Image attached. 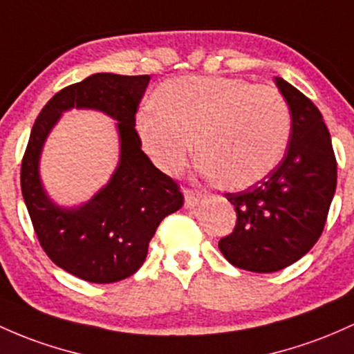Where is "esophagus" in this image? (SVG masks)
Here are the masks:
<instances>
[{"mask_svg":"<svg viewBox=\"0 0 354 354\" xmlns=\"http://www.w3.org/2000/svg\"><path fill=\"white\" fill-rule=\"evenodd\" d=\"M203 198V193L193 192V189H185V207L193 208L200 203V200Z\"/></svg>","mask_w":354,"mask_h":354,"instance_id":"1","label":"esophagus"}]
</instances>
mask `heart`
I'll list each match as a JSON object with an SVG mask.
<instances>
[{"instance_id":"b5f03b06","label":"heart","mask_w":354,"mask_h":354,"mask_svg":"<svg viewBox=\"0 0 354 354\" xmlns=\"http://www.w3.org/2000/svg\"><path fill=\"white\" fill-rule=\"evenodd\" d=\"M154 106L139 112L138 134L147 156L178 174L193 151L201 171L228 189L269 176L289 145L292 115L279 91L234 77L188 75L166 80Z\"/></svg>"}]
</instances>
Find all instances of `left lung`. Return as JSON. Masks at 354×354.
Here are the masks:
<instances>
[{
	"mask_svg": "<svg viewBox=\"0 0 354 354\" xmlns=\"http://www.w3.org/2000/svg\"><path fill=\"white\" fill-rule=\"evenodd\" d=\"M292 115L284 159L245 192L227 193L236 225L218 242L239 269L269 274L304 257L317 242L336 192L337 166L319 109L294 85L275 77Z\"/></svg>",
	"mask_w": 354,
	"mask_h": 354,
	"instance_id": "obj_1",
	"label": "left lung"
}]
</instances>
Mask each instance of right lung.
Instances as JSON below:
<instances>
[{
	"label": "right lung",
	"instance_id": "1",
	"mask_svg": "<svg viewBox=\"0 0 354 354\" xmlns=\"http://www.w3.org/2000/svg\"><path fill=\"white\" fill-rule=\"evenodd\" d=\"M149 80V75L94 73L62 88L35 120L21 161L23 200L40 245L60 269L94 284L133 275L145 263L161 220L183 207L178 185L142 153L134 127ZM70 108H92L118 120L120 162L91 201L60 207L44 192L39 158L46 138Z\"/></svg>",
	"mask_w": 354,
	"mask_h": 354
}]
</instances>
